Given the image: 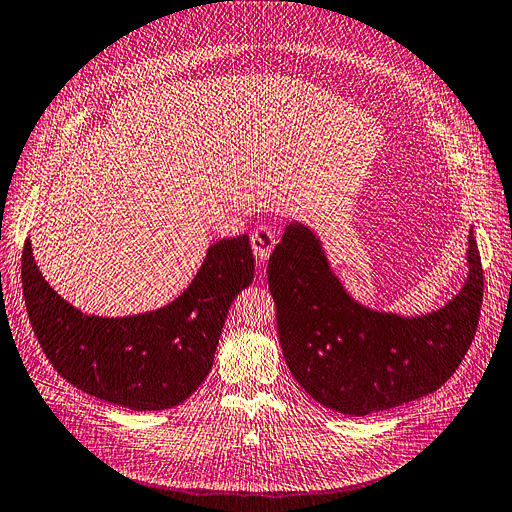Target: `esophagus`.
Returning a JSON list of instances; mask_svg holds the SVG:
<instances>
[{
    "mask_svg": "<svg viewBox=\"0 0 512 512\" xmlns=\"http://www.w3.org/2000/svg\"><path fill=\"white\" fill-rule=\"evenodd\" d=\"M250 241H252V250H254L256 260L258 262H267L271 252H273V248H275V243H277L275 229L267 227V224H264V227H256L252 237H250Z\"/></svg>",
    "mask_w": 512,
    "mask_h": 512,
    "instance_id": "1",
    "label": "esophagus"
}]
</instances>
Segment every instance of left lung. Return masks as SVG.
<instances>
[{"mask_svg": "<svg viewBox=\"0 0 512 512\" xmlns=\"http://www.w3.org/2000/svg\"><path fill=\"white\" fill-rule=\"evenodd\" d=\"M267 275L285 363L306 393L340 414L367 416L437 391L475 340L483 267L473 235L464 288L422 317L357 304L332 273L319 239L298 222L285 227Z\"/></svg>", "mask_w": 512, "mask_h": 512, "instance_id": "left-lung-1", "label": "left lung"}]
</instances>
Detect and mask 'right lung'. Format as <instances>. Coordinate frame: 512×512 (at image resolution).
Masks as SVG:
<instances>
[{
    "instance_id": "1",
    "label": "right lung",
    "mask_w": 512,
    "mask_h": 512,
    "mask_svg": "<svg viewBox=\"0 0 512 512\" xmlns=\"http://www.w3.org/2000/svg\"><path fill=\"white\" fill-rule=\"evenodd\" d=\"M254 279L250 237L220 239L189 288L163 309L132 317L84 315L39 273L23 250V296L33 332L54 370L96 399L134 412L168 410L212 370L235 296Z\"/></svg>"
}]
</instances>
